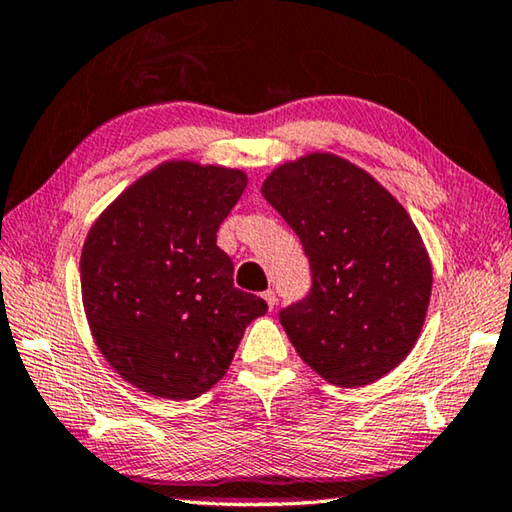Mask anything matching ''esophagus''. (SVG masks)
<instances>
[{
  "label": "esophagus",
  "mask_w": 512,
  "mask_h": 512,
  "mask_svg": "<svg viewBox=\"0 0 512 512\" xmlns=\"http://www.w3.org/2000/svg\"><path fill=\"white\" fill-rule=\"evenodd\" d=\"M264 300L268 302V307H275L277 305V298H275V291L273 289H268V291H264Z\"/></svg>",
  "instance_id": "1"
}]
</instances>
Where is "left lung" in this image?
<instances>
[{
  "label": "left lung",
  "mask_w": 512,
  "mask_h": 512,
  "mask_svg": "<svg viewBox=\"0 0 512 512\" xmlns=\"http://www.w3.org/2000/svg\"><path fill=\"white\" fill-rule=\"evenodd\" d=\"M262 194L311 268L307 296L280 311L293 348L334 386L384 377L418 341L431 296V262L411 216L332 153L282 164Z\"/></svg>",
  "instance_id": "left-lung-1"
}]
</instances>
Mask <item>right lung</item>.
I'll return each mask as SVG.
<instances>
[{"label":"right lung","mask_w":512,"mask_h":512,"mask_svg":"<svg viewBox=\"0 0 512 512\" xmlns=\"http://www.w3.org/2000/svg\"><path fill=\"white\" fill-rule=\"evenodd\" d=\"M246 173L167 162L137 180L92 225L81 291L94 341L133 386L194 400L219 381L268 305L239 291L216 232Z\"/></svg>","instance_id":"right-lung-1"}]
</instances>
